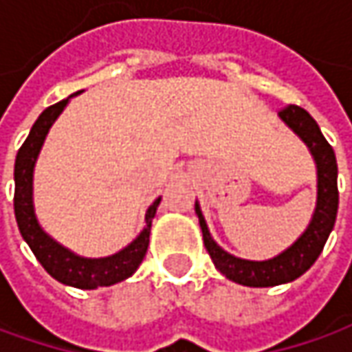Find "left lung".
Segmentation results:
<instances>
[{
	"label": "left lung",
	"instance_id": "obj_1",
	"mask_svg": "<svg viewBox=\"0 0 352 352\" xmlns=\"http://www.w3.org/2000/svg\"><path fill=\"white\" fill-rule=\"evenodd\" d=\"M278 116L282 117V121L294 129V133L300 135V139L309 146L318 164V208L304 235L300 236L290 249L278 254L276 258L263 261V263L243 261L225 252L211 239L206 219L196 201V213L199 217L201 233H204V245L210 252L215 268L236 284L252 286V288H268V286L286 284L302 276L305 270H309V266L318 261V256L325 247V241L331 233L335 217H337V208H339L337 158H335L333 146L323 137L321 129L316 123V119L300 105H286L278 111Z\"/></svg>",
	"mask_w": 352,
	"mask_h": 352
}]
</instances>
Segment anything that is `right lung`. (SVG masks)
<instances>
[{
  "mask_svg": "<svg viewBox=\"0 0 352 352\" xmlns=\"http://www.w3.org/2000/svg\"><path fill=\"white\" fill-rule=\"evenodd\" d=\"M70 98L62 100L47 107L38 119L34 121L29 137L21 144L17 158H15V219L19 225V231L27 245L31 247L36 261L43 264L52 278H56L62 284L82 288V290H94L100 286H111L129 278L142 263L146 249H148V236H151V225L155 217L156 208L160 204V197H156L155 204L146 211V227L142 233L129 247L119 250L113 256L107 258H82L76 256L70 250L54 243L50 236L38 227L33 210V168L38 151L45 142L48 129L54 123V119L60 116L64 105Z\"/></svg>",
  "mask_w": 352,
  "mask_h": 352,
  "instance_id": "add662e5",
  "label": "right lung"
}]
</instances>
